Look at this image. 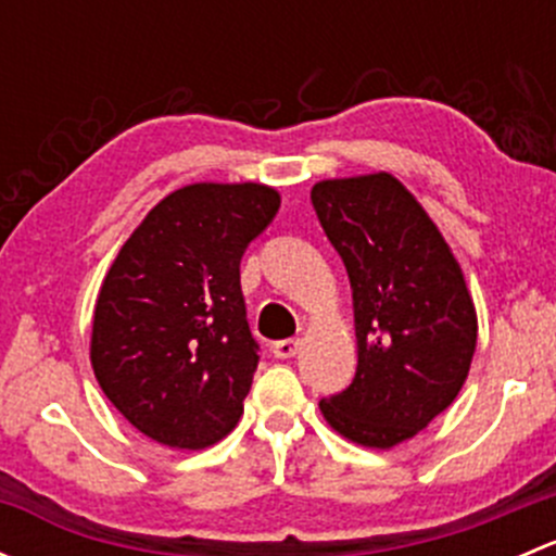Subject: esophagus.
Segmentation results:
<instances>
[{
	"label": "esophagus",
	"mask_w": 556,
	"mask_h": 556,
	"mask_svg": "<svg viewBox=\"0 0 556 556\" xmlns=\"http://www.w3.org/2000/svg\"><path fill=\"white\" fill-rule=\"evenodd\" d=\"M299 341L295 339H285V341H277V344L271 346L274 357H279V361H290V357H295V352H299Z\"/></svg>",
	"instance_id": "1"
}]
</instances>
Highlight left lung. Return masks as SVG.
Wrapping results in <instances>:
<instances>
[{"instance_id": "1", "label": "left lung", "mask_w": 556, "mask_h": 556, "mask_svg": "<svg viewBox=\"0 0 556 556\" xmlns=\"http://www.w3.org/2000/svg\"><path fill=\"white\" fill-rule=\"evenodd\" d=\"M312 204L350 274L357 339L355 379L319 412L352 444L392 450L463 390L473 299L444 233L390 172L319 179Z\"/></svg>"}]
</instances>
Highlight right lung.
Returning <instances> with one entry per match:
<instances>
[{
  "label": "right lung",
  "instance_id": "add662e5",
  "mask_svg": "<svg viewBox=\"0 0 556 556\" xmlns=\"http://www.w3.org/2000/svg\"><path fill=\"white\" fill-rule=\"evenodd\" d=\"M277 210L271 185H185L112 261L91 366L112 406L155 444L195 452L237 428L257 368L239 263Z\"/></svg>",
  "mask_w": 556,
  "mask_h": 556
}]
</instances>
